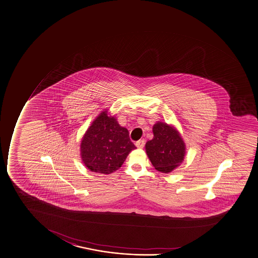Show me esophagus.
<instances>
[{
	"mask_svg": "<svg viewBox=\"0 0 258 258\" xmlns=\"http://www.w3.org/2000/svg\"><path fill=\"white\" fill-rule=\"evenodd\" d=\"M136 146L138 148H144V146H145V141H144V140H140V141L136 142Z\"/></svg>",
	"mask_w": 258,
	"mask_h": 258,
	"instance_id": "esophagus-1",
	"label": "esophagus"
}]
</instances>
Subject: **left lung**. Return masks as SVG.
Returning <instances> with one entry per match:
<instances>
[{
	"label": "left lung",
	"instance_id": "obj_1",
	"mask_svg": "<svg viewBox=\"0 0 258 258\" xmlns=\"http://www.w3.org/2000/svg\"><path fill=\"white\" fill-rule=\"evenodd\" d=\"M153 132L154 138L146 143L148 158L157 171L171 172L184 159L185 144L179 132L165 122H156Z\"/></svg>",
	"mask_w": 258,
	"mask_h": 258
}]
</instances>
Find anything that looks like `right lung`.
Wrapping results in <instances>:
<instances>
[{
    "label": "right lung",
    "instance_id": "1",
    "mask_svg": "<svg viewBox=\"0 0 258 258\" xmlns=\"http://www.w3.org/2000/svg\"><path fill=\"white\" fill-rule=\"evenodd\" d=\"M136 148L127 128L121 127L115 116H108L107 110H103L81 140V159L90 171L110 174L122 166Z\"/></svg>",
    "mask_w": 258,
    "mask_h": 258
}]
</instances>
